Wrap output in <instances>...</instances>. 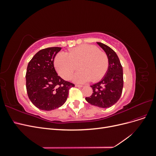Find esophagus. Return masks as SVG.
Returning <instances> with one entry per match:
<instances>
[{
    "label": "esophagus",
    "mask_w": 156,
    "mask_h": 156,
    "mask_svg": "<svg viewBox=\"0 0 156 156\" xmlns=\"http://www.w3.org/2000/svg\"><path fill=\"white\" fill-rule=\"evenodd\" d=\"M75 87H79V88H82V87H83V85H80V84H75Z\"/></svg>",
    "instance_id": "esophagus-1"
}]
</instances>
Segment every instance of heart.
I'll return each mask as SVG.
<instances>
[{
    "instance_id": "obj_1",
    "label": "heart",
    "mask_w": 156,
    "mask_h": 156,
    "mask_svg": "<svg viewBox=\"0 0 156 156\" xmlns=\"http://www.w3.org/2000/svg\"><path fill=\"white\" fill-rule=\"evenodd\" d=\"M81 69L73 75V81L85 83L101 78L107 72L108 59L106 55L99 51L97 47L83 45L70 50L67 54L60 52L55 58V66L58 74L64 79H69L74 71Z\"/></svg>"
}]
</instances>
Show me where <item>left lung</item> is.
<instances>
[{"instance_id": "obj_1", "label": "left lung", "mask_w": 156, "mask_h": 156, "mask_svg": "<svg viewBox=\"0 0 156 156\" xmlns=\"http://www.w3.org/2000/svg\"><path fill=\"white\" fill-rule=\"evenodd\" d=\"M105 52L108 58V69L100 81L92 84L93 93L86 100L91 105L108 108L115 105L120 99L123 89V69L119 56L107 45L97 42Z\"/></svg>"}]
</instances>
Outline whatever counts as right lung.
Returning <instances> with one entry per match:
<instances>
[{
	"label": "right lung",
	"instance_id": "obj_1",
	"mask_svg": "<svg viewBox=\"0 0 156 156\" xmlns=\"http://www.w3.org/2000/svg\"><path fill=\"white\" fill-rule=\"evenodd\" d=\"M61 49L58 47L41 49L28 64L25 77L28 96L41 110L51 111L62 106L67 100L69 88L75 87L55 71L54 58Z\"/></svg>",
	"mask_w": 156,
	"mask_h": 156
}]
</instances>
